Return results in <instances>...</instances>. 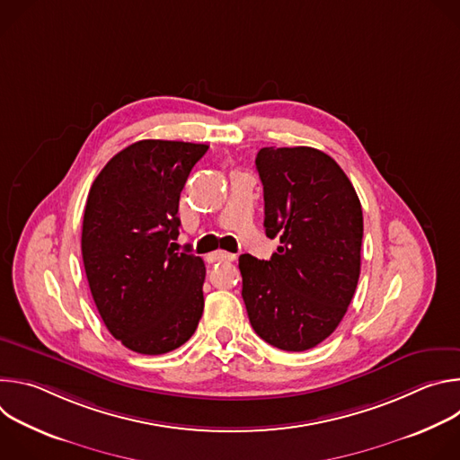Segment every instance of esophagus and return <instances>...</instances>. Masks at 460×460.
Masks as SVG:
<instances>
[{"instance_id": "obj_1", "label": "esophagus", "mask_w": 460, "mask_h": 460, "mask_svg": "<svg viewBox=\"0 0 460 460\" xmlns=\"http://www.w3.org/2000/svg\"><path fill=\"white\" fill-rule=\"evenodd\" d=\"M236 256L234 254H231V252H226V251H217V252H213V254H209L208 256V260L211 261H233Z\"/></svg>"}]
</instances>
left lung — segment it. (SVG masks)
<instances>
[{
	"label": "left lung",
	"mask_w": 460,
	"mask_h": 460,
	"mask_svg": "<svg viewBox=\"0 0 460 460\" xmlns=\"http://www.w3.org/2000/svg\"><path fill=\"white\" fill-rule=\"evenodd\" d=\"M264 227L280 245L270 260L242 254V298L252 330L284 351L330 337L355 295L364 220L341 165L313 147H264Z\"/></svg>",
	"instance_id": "obj_1"
}]
</instances>
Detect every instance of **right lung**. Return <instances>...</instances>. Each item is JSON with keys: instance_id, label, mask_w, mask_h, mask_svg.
Wrapping results in <instances>:
<instances>
[{"instance_id": "1", "label": "right lung", "mask_w": 460, "mask_h": 460, "mask_svg": "<svg viewBox=\"0 0 460 460\" xmlns=\"http://www.w3.org/2000/svg\"><path fill=\"white\" fill-rule=\"evenodd\" d=\"M209 146L142 140L112 156L87 196L82 256L111 335L130 351L185 344L204 313L206 266L174 252L180 192Z\"/></svg>"}]
</instances>
